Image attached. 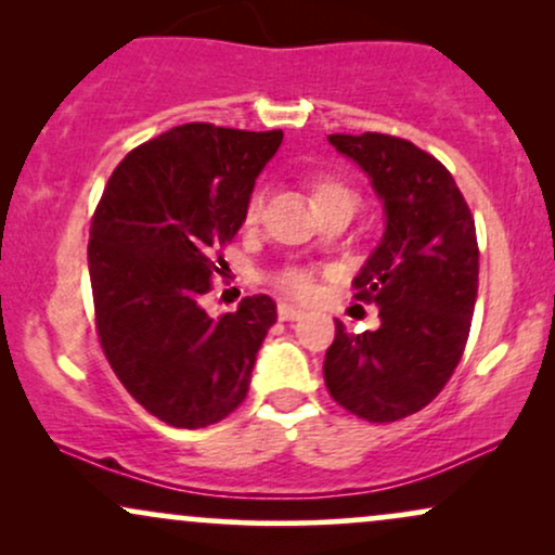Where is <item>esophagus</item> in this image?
I'll list each match as a JSON object with an SVG mask.
<instances>
[{
    "instance_id": "1",
    "label": "esophagus",
    "mask_w": 555,
    "mask_h": 555,
    "mask_svg": "<svg viewBox=\"0 0 555 555\" xmlns=\"http://www.w3.org/2000/svg\"><path fill=\"white\" fill-rule=\"evenodd\" d=\"M299 315H302V310H299L297 305L279 302V318H282V321H297Z\"/></svg>"
}]
</instances>
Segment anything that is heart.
I'll use <instances>...</instances> for the list:
<instances>
[{"label":"heart","mask_w":555,"mask_h":555,"mask_svg":"<svg viewBox=\"0 0 555 555\" xmlns=\"http://www.w3.org/2000/svg\"><path fill=\"white\" fill-rule=\"evenodd\" d=\"M331 193H349L347 188H341V184L336 182H321L315 188V197H326ZM260 208H263V197H260L258 193L247 201V208H245V219L247 221H256ZM279 284L284 286L286 292H292V295H308L310 286H313V282H310V273L302 271V269H289L284 271L282 276H279Z\"/></svg>","instance_id":"obj_1"}]
</instances>
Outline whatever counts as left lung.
<instances>
[{"mask_svg":"<svg viewBox=\"0 0 555 555\" xmlns=\"http://www.w3.org/2000/svg\"><path fill=\"white\" fill-rule=\"evenodd\" d=\"M384 203L386 229L354 289L380 326L336 339L323 362L328 393L367 423L415 415L460 365L477 299L475 219L454 177L415 143L380 132L328 135Z\"/></svg>","mask_w":555,"mask_h":555,"instance_id":"left-lung-1","label":"left lung"}]
</instances>
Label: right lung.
<instances>
[{
	"label": "right lung",
	"instance_id": "add662e5",
	"mask_svg": "<svg viewBox=\"0 0 555 555\" xmlns=\"http://www.w3.org/2000/svg\"><path fill=\"white\" fill-rule=\"evenodd\" d=\"M284 132L190 122L138 145L112 171L91 221L95 331L132 399L171 428L219 423L247 397L276 302L253 295L211 318L214 247L240 232Z\"/></svg>",
	"mask_w": 555,
	"mask_h": 555
}]
</instances>
